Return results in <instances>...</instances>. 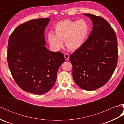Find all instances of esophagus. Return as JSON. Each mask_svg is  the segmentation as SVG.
Segmentation results:
<instances>
[{"label": "esophagus", "instance_id": "obj_1", "mask_svg": "<svg viewBox=\"0 0 124 124\" xmlns=\"http://www.w3.org/2000/svg\"><path fill=\"white\" fill-rule=\"evenodd\" d=\"M64 58H65V60H68V59H69V55L68 54H67V53L64 54Z\"/></svg>", "mask_w": 124, "mask_h": 124}]
</instances>
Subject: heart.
I'll return each mask as SVG.
<instances>
[{
  "instance_id": "1",
  "label": "heart",
  "mask_w": 124,
  "mask_h": 124,
  "mask_svg": "<svg viewBox=\"0 0 124 124\" xmlns=\"http://www.w3.org/2000/svg\"><path fill=\"white\" fill-rule=\"evenodd\" d=\"M89 31V24L85 20H64L56 23L54 27V34L49 33L48 40L50 45L55 49L61 48L62 42L65 41L68 49L75 51L85 43Z\"/></svg>"
}]
</instances>
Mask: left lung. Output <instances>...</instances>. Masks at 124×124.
<instances>
[{
  "label": "left lung",
  "instance_id": "left-lung-1",
  "mask_svg": "<svg viewBox=\"0 0 124 124\" xmlns=\"http://www.w3.org/2000/svg\"><path fill=\"white\" fill-rule=\"evenodd\" d=\"M84 15L92 21L93 28L87 39L70 56L73 79L84 90L93 91L105 85L114 73L118 59L116 34L101 16Z\"/></svg>",
  "mask_w": 124,
  "mask_h": 124
}]
</instances>
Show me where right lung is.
<instances>
[{"mask_svg": "<svg viewBox=\"0 0 124 124\" xmlns=\"http://www.w3.org/2000/svg\"><path fill=\"white\" fill-rule=\"evenodd\" d=\"M49 18L31 20L21 24L10 35L7 59L12 77L22 90L43 94L56 80L59 67L65 62L60 52L49 51L44 33Z\"/></svg>", "mask_w": 124, "mask_h": 124, "instance_id": "1", "label": "right lung"}]
</instances>
